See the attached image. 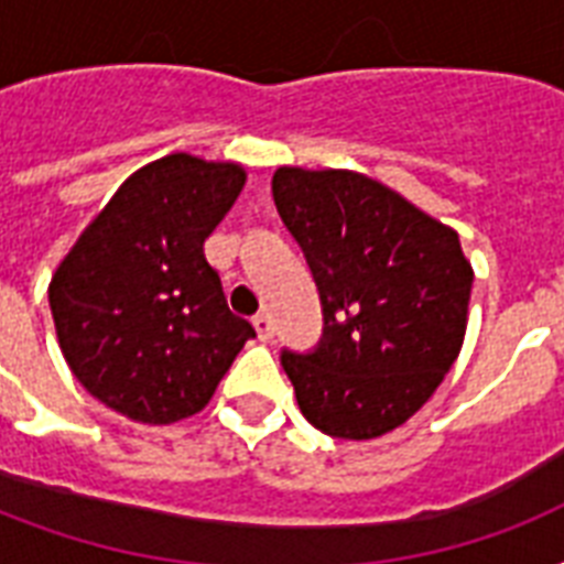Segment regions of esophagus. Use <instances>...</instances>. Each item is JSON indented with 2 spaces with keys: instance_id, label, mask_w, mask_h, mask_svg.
Here are the masks:
<instances>
[{
  "instance_id": "34e87169",
  "label": "esophagus",
  "mask_w": 564,
  "mask_h": 564,
  "mask_svg": "<svg viewBox=\"0 0 564 564\" xmlns=\"http://www.w3.org/2000/svg\"><path fill=\"white\" fill-rule=\"evenodd\" d=\"M251 322H254V330H257V336H260V343H269V339H272V336H274L272 318L265 316V313H257V316L251 318Z\"/></svg>"
}]
</instances>
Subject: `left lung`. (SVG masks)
<instances>
[{
	"label": "left lung",
	"instance_id": "8db88e82",
	"mask_svg": "<svg viewBox=\"0 0 564 564\" xmlns=\"http://www.w3.org/2000/svg\"><path fill=\"white\" fill-rule=\"evenodd\" d=\"M272 195L325 316L313 351L281 354L304 419L357 442L401 427L463 348L474 272L456 230L357 172L281 166Z\"/></svg>",
	"mask_w": 564,
	"mask_h": 564
}]
</instances>
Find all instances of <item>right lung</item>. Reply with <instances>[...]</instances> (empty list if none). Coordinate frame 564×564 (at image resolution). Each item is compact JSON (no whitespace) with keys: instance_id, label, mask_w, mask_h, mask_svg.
Masks as SVG:
<instances>
[{"instance_id":"add662e5","label":"right lung","mask_w":564,"mask_h":564,"mask_svg":"<svg viewBox=\"0 0 564 564\" xmlns=\"http://www.w3.org/2000/svg\"><path fill=\"white\" fill-rule=\"evenodd\" d=\"M246 184L237 163L166 154L137 170L48 283L78 383L143 424L204 410L254 327L234 316L204 239Z\"/></svg>"}]
</instances>
